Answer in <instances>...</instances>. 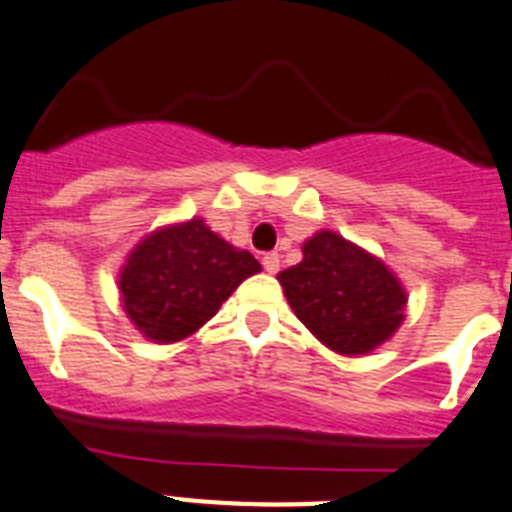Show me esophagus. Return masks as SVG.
<instances>
[{"mask_svg": "<svg viewBox=\"0 0 512 512\" xmlns=\"http://www.w3.org/2000/svg\"><path fill=\"white\" fill-rule=\"evenodd\" d=\"M262 268L268 270V273H278V268H281V255H278V252L262 255Z\"/></svg>", "mask_w": 512, "mask_h": 512, "instance_id": "obj_1", "label": "esophagus"}]
</instances>
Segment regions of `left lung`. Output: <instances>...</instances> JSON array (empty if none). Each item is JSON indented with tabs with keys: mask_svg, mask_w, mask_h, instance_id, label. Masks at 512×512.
<instances>
[{
	"mask_svg": "<svg viewBox=\"0 0 512 512\" xmlns=\"http://www.w3.org/2000/svg\"><path fill=\"white\" fill-rule=\"evenodd\" d=\"M296 317L327 348L363 355L389 340L404 319V288L381 260L335 231L304 244V260L278 275Z\"/></svg>",
	"mask_w": 512,
	"mask_h": 512,
	"instance_id": "8db88e82",
	"label": "left lung"
}]
</instances>
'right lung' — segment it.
Returning a JSON list of instances; mask_svg holds the SVG:
<instances>
[{
  "instance_id": "add662e5",
  "label": "right lung",
  "mask_w": 512,
  "mask_h": 512,
  "mask_svg": "<svg viewBox=\"0 0 512 512\" xmlns=\"http://www.w3.org/2000/svg\"><path fill=\"white\" fill-rule=\"evenodd\" d=\"M260 262L226 244L203 219L167 226L128 255L121 296L136 330L154 342L193 335Z\"/></svg>"
}]
</instances>
